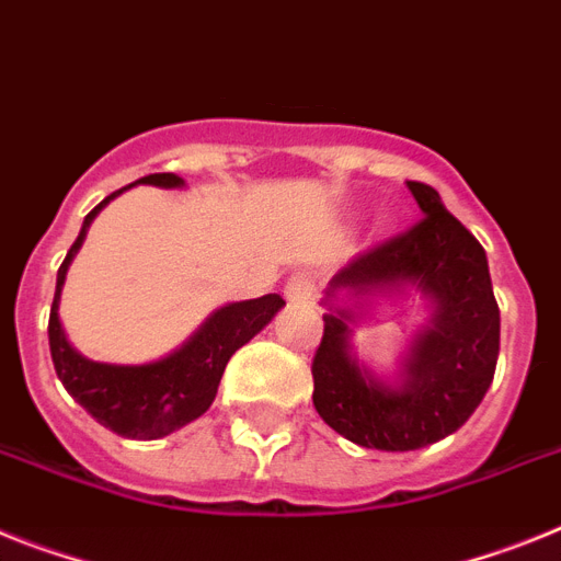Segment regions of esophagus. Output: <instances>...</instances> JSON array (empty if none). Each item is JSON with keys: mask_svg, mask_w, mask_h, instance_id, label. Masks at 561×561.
<instances>
[{"mask_svg": "<svg viewBox=\"0 0 561 561\" xmlns=\"http://www.w3.org/2000/svg\"><path fill=\"white\" fill-rule=\"evenodd\" d=\"M314 291H318V284H314L312 272H295L284 286V295L289 304H312Z\"/></svg>", "mask_w": 561, "mask_h": 561, "instance_id": "obj_1", "label": "esophagus"}]
</instances>
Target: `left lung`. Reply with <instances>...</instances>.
Here are the masks:
<instances>
[{"mask_svg":"<svg viewBox=\"0 0 561 561\" xmlns=\"http://www.w3.org/2000/svg\"><path fill=\"white\" fill-rule=\"evenodd\" d=\"M405 184L425 218L329 280L312 363V400L323 423L377 451H417L454 434L482 403L500 357V306L485 249L443 207L434 186ZM411 294L430 318L389 381L356 357L351 327L377 299Z\"/></svg>","mask_w":561,"mask_h":561,"instance_id":"obj_1","label":"left lung"}]
</instances>
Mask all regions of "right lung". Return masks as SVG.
<instances>
[{
    "label": "right lung",
    "instance_id": "obj_1",
    "mask_svg": "<svg viewBox=\"0 0 561 561\" xmlns=\"http://www.w3.org/2000/svg\"><path fill=\"white\" fill-rule=\"evenodd\" d=\"M136 184L181 190L184 179H179L175 172H152V175L138 179ZM130 186H124V190H130ZM124 190L107 195L99 207L90 209L81 224L79 238L73 241L65 263L59 266V275H56L47 337H50V357L61 386L95 423H102L118 437L158 439L198 420L213 405L229 357L255 337L284 309L286 300L280 295H263L255 300L221 306L175 352L152 363L118 366V363L90 360L76 352L59 320L61 286H65L67 270L73 263L76 252L88 238L93 218Z\"/></svg>",
    "mask_w": 561,
    "mask_h": 561
}]
</instances>
